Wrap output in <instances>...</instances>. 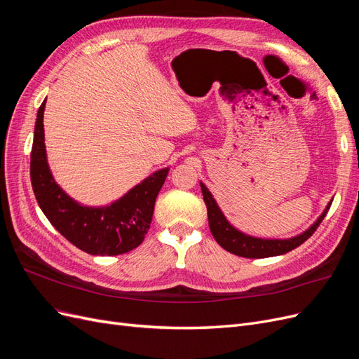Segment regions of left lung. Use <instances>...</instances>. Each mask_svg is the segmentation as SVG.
I'll list each match as a JSON object with an SVG mask.
<instances>
[{"label":"left lung","mask_w":359,"mask_h":359,"mask_svg":"<svg viewBox=\"0 0 359 359\" xmlns=\"http://www.w3.org/2000/svg\"><path fill=\"white\" fill-rule=\"evenodd\" d=\"M201 189H202L206 210H208L210 229L212 236L215 238V241L229 253L248 257V259L280 256L290 252L293 248H297L304 241H307L309 238L314 233V231L318 229L332 203V199H331L330 203L327 205V208H325L323 212L318 217V220L314 222L309 229H306L297 236L285 238V240H281V238H257V236L247 235L240 229H236L233 224H231V222L226 219L223 211L220 210V206L217 205L215 199L212 198L211 191L202 181H201Z\"/></svg>","instance_id":"obj_1"}]
</instances>
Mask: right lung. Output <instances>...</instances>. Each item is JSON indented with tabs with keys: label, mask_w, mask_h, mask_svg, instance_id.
Instances as JSON below:
<instances>
[{
	"label": "right lung",
	"mask_w": 359,
	"mask_h": 359,
	"mask_svg": "<svg viewBox=\"0 0 359 359\" xmlns=\"http://www.w3.org/2000/svg\"><path fill=\"white\" fill-rule=\"evenodd\" d=\"M45 106L46 100L37 112L29 168L32 190L43 214L64 238L88 255L116 256L142 244L169 168L151 173L109 205H82L58 186L49 169L43 128Z\"/></svg>",
	"instance_id": "right-lung-1"
}]
</instances>
